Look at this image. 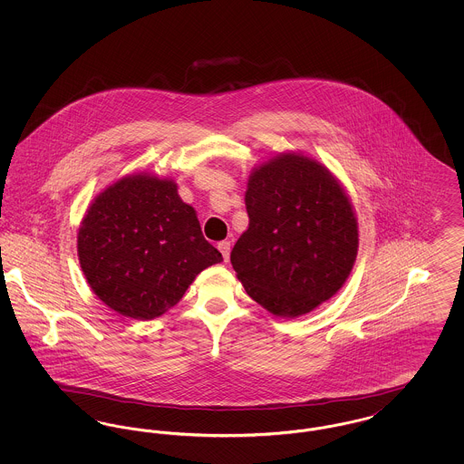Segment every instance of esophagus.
Returning <instances> with one entry per match:
<instances>
[{
  "label": "esophagus",
  "mask_w": 464,
  "mask_h": 464,
  "mask_svg": "<svg viewBox=\"0 0 464 464\" xmlns=\"http://www.w3.org/2000/svg\"><path fill=\"white\" fill-rule=\"evenodd\" d=\"M218 248L221 250L222 259L227 263L229 261V252H231V243L224 240V242L218 243Z\"/></svg>",
  "instance_id": "1"
}]
</instances>
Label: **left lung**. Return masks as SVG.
<instances>
[{
  "instance_id": "obj_1",
  "label": "left lung",
  "mask_w": 464,
  "mask_h": 464,
  "mask_svg": "<svg viewBox=\"0 0 464 464\" xmlns=\"http://www.w3.org/2000/svg\"><path fill=\"white\" fill-rule=\"evenodd\" d=\"M248 227L231 250L245 292L297 318L339 292L353 269L358 222L343 184L318 160L278 153L248 177Z\"/></svg>"
}]
</instances>
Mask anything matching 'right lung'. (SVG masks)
Here are the masks:
<instances>
[{
    "mask_svg": "<svg viewBox=\"0 0 464 464\" xmlns=\"http://www.w3.org/2000/svg\"><path fill=\"white\" fill-rule=\"evenodd\" d=\"M78 259L93 294L116 313L153 320L176 306L221 252L172 179L133 174L101 191L78 229Z\"/></svg>",
    "mask_w": 464,
    "mask_h": 464,
    "instance_id": "obj_1",
    "label": "right lung"
}]
</instances>
